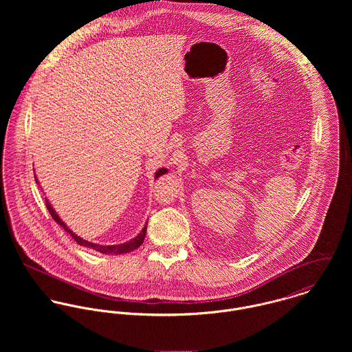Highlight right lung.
Returning <instances> with one entry per match:
<instances>
[{
    "instance_id": "add662e5",
    "label": "right lung",
    "mask_w": 352,
    "mask_h": 352,
    "mask_svg": "<svg viewBox=\"0 0 352 352\" xmlns=\"http://www.w3.org/2000/svg\"><path fill=\"white\" fill-rule=\"evenodd\" d=\"M166 172V168H161V169H158L157 172H155V179L158 177V176H161V175H164ZM35 180H36V177H35ZM46 207H47V210H49V212L51 214V217H52V219L58 223V225H60L70 236H72V239L74 240V241H77L80 245H82V247H87V248H92V250H95V251L101 252V253H111V254H122V253H127V252L134 251V250H137L138 247H141V244L144 243V240H145V236H146V228H148V223L145 225V228L142 229V232L135 237V239H133V240H130V241H127V243H124V244H119V245H99V244H94V243H89V241H87V240H84V239H81V237H78L77 234H74L66 225H65V222L56 215V212L54 211V208L51 207L50 203L49 201L46 199Z\"/></svg>"
}]
</instances>
